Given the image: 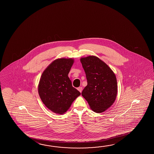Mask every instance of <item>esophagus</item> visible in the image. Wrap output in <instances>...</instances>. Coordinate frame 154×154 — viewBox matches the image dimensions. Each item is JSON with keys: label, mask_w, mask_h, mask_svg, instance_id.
Listing matches in <instances>:
<instances>
[{"label": "esophagus", "mask_w": 154, "mask_h": 154, "mask_svg": "<svg viewBox=\"0 0 154 154\" xmlns=\"http://www.w3.org/2000/svg\"><path fill=\"white\" fill-rule=\"evenodd\" d=\"M77 90L81 93L82 91V87H79V88H77Z\"/></svg>", "instance_id": "1"}]
</instances>
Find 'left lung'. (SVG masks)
<instances>
[{
    "instance_id": "8db88e82",
    "label": "left lung",
    "mask_w": 154,
    "mask_h": 154,
    "mask_svg": "<svg viewBox=\"0 0 154 154\" xmlns=\"http://www.w3.org/2000/svg\"><path fill=\"white\" fill-rule=\"evenodd\" d=\"M80 60L88 82L82 95L92 111L102 113L116 100L118 92L116 76L109 66L97 56H88Z\"/></svg>"
}]
</instances>
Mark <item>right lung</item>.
Segmentation results:
<instances>
[{
  "mask_svg": "<svg viewBox=\"0 0 154 154\" xmlns=\"http://www.w3.org/2000/svg\"><path fill=\"white\" fill-rule=\"evenodd\" d=\"M73 58L56 59L47 66L41 76L38 92L41 99L54 113L63 114L81 95L73 88L68 77Z\"/></svg>",
  "mask_w": 154,
  "mask_h": 154,
  "instance_id": "right-lung-1",
  "label": "right lung"
}]
</instances>
